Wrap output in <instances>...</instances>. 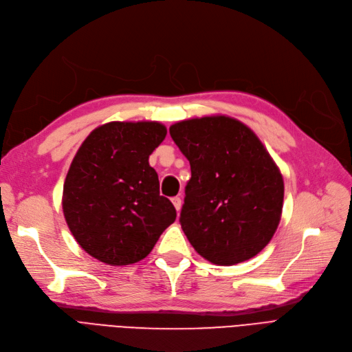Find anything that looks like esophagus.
Here are the masks:
<instances>
[{
  "label": "esophagus",
  "mask_w": 352,
  "mask_h": 352,
  "mask_svg": "<svg viewBox=\"0 0 352 352\" xmlns=\"http://www.w3.org/2000/svg\"><path fill=\"white\" fill-rule=\"evenodd\" d=\"M172 204L175 205L176 210H177V212H179L180 208H182V199L179 198V196H175V198H172Z\"/></svg>",
  "instance_id": "1"
}]
</instances>
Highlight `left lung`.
Masks as SVG:
<instances>
[{
    "label": "left lung",
    "instance_id": "left-lung-1",
    "mask_svg": "<svg viewBox=\"0 0 352 352\" xmlns=\"http://www.w3.org/2000/svg\"><path fill=\"white\" fill-rule=\"evenodd\" d=\"M168 131L190 163L179 221L192 247L218 265L257 256L278 227L285 196L260 138L225 116L179 121Z\"/></svg>",
    "mask_w": 352,
    "mask_h": 352
}]
</instances>
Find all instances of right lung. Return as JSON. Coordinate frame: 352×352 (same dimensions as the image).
<instances>
[{
    "label": "right lung",
    "instance_id": "1",
    "mask_svg": "<svg viewBox=\"0 0 352 352\" xmlns=\"http://www.w3.org/2000/svg\"><path fill=\"white\" fill-rule=\"evenodd\" d=\"M167 134L156 121H112L82 143L63 185V215L78 244L109 265H127L150 254L176 219L160 195L148 156Z\"/></svg>",
    "mask_w": 352,
    "mask_h": 352
}]
</instances>
